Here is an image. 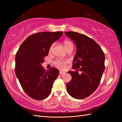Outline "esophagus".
<instances>
[{
  "mask_svg": "<svg viewBox=\"0 0 122 122\" xmlns=\"http://www.w3.org/2000/svg\"><path fill=\"white\" fill-rule=\"evenodd\" d=\"M64 73H66L64 72H62V71H60L59 72V74H63Z\"/></svg>",
  "mask_w": 122,
  "mask_h": 122,
  "instance_id": "esophagus-1",
  "label": "esophagus"
}]
</instances>
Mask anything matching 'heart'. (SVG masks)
<instances>
[{"instance_id":"obj_1","label":"heart","mask_w":122,"mask_h":122,"mask_svg":"<svg viewBox=\"0 0 122 122\" xmlns=\"http://www.w3.org/2000/svg\"><path fill=\"white\" fill-rule=\"evenodd\" d=\"M63 44L66 50L69 49L70 48H73V45L72 44V42L70 41H68V40L64 41L63 42ZM53 45H54L52 44L51 45V46H50L49 48L50 52L51 51V50L53 47ZM67 62L68 61L66 60H62V59H57V60H56L53 63H54L55 66L56 67H58V69H61V70H63L66 67V66Z\"/></svg>"}]
</instances>
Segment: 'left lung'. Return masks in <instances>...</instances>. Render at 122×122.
Returning <instances> with one entry per match:
<instances>
[{"label": "left lung", "mask_w": 122, "mask_h": 122, "mask_svg": "<svg viewBox=\"0 0 122 122\" xmlns=\"http://www.w3.org/2000/svg\"><path fill=\"white\" fill-rule=\"evenodd\" d=\"M64 34L74 41L77 49L72 66L77 71L67 72L72 80L66 84L67 91L73 98L81 99L92 95L99 85L105 69V56L99 45L89 37L74 32Z\"/></svg>", "instance_id": "1"}]
</instances>
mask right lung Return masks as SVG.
<instances>
[{
  "label": "right lung",
  "mask_w": 122,
  "mask_h": 122,
  "mask_svg": "<svg viewBox=\"0 0 122 122\" xmlns=\"http://www.w3.org/2000/svg\"><path fill=\"white\" fill-rule=\"evenodd\" d=\"M63 33L43 32L34 34L25 39L16 53V76L24 92L34 99H44L50 94L59 71L54 67L45 70L41 63L48 56L51 45Z\"/></svg>",
  "instance_id": "1"
}]
</instances>
